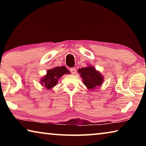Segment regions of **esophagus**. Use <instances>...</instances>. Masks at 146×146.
I'll use <instances>...</instances> for the list:
<instances>
[{
  "label": "esophagus",
  "instance_id": "1",
  "mask_svg": "<svg viewBox=\"0 0 146 146\" xmlns=\"http://www.w3.org/2000/svg\"><path fill=\"white\" fill-rule=\"evenodd\" d=\"M70 70L71 71V73L72 74H75L76 73V70L75 68H70Z\"/></svg>",
  "mask_w": 146,
  "mask_h": 146
}]
</instances>
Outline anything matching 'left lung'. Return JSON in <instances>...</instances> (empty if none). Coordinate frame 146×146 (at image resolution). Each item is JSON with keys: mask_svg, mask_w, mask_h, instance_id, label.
<instances>
[{"mask_svg": "<svg viewBox=\"0 0 146 146\" xmlns=\"http://www.w3.org/2000/svg\"><path fill=\"white\" fill-rule=\"evenodd\" d=\"M78 73H80L83 82L88 89L94 90L102 84L103 76L93 66H88V67L79 69Z\"/></svg>", "mask_w": 146, "mask_h": 146, "instance_id": "obj_1", "label": "left lung"}]
</instances>
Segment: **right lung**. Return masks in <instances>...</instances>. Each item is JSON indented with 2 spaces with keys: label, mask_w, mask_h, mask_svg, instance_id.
Masks as SVG:
<instances>
[{
  "label": "right lung",
  "mask_w": 146,
  "mask_h": 146,
  "mask_svg": "<svg viewBox=\"0 0 146 146\" xmlns=\"http://www.w3.org/2000/svg\"><path fill=\"white\" fill-rule=\"evenodd\" d=\"M69 73H70V71L65 66L55 67L47 71L46 76H43L40 80V83L47 90H51L57 84L58 80L61 76Z\"/></svg>",
  "instance_id": "obj_1"
}]
</instances>
